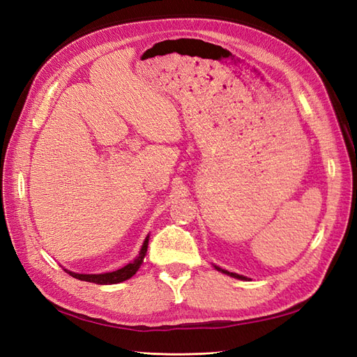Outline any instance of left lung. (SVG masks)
I'll list each match as a JSON object with an SVG mask.
<instances>
[{
  "label": "left lung",
  "mask_w": 357,
  "mask_h": 357,
  "mask_svg": "<svg viewBox=\"0 0 357 357\" xmlns=\"http://www.w3.org/2000/svg\"><path fill=\"white\" fill-rule=\"evenodd\" d=\"M218 272H220V273H224V275H228V276H231V278H236V279H240V281H248V278L246 276H243V275H238V273H233V272H228V271H225V268H220L219 266H213Z\"/></svg>",
  "instance_id": "obj_1"
}]
</instances>
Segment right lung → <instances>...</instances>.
Instances as JSON below:
<instances>
[{"label":"right lung","mask_w":357,"mask_h":357,"mask_svg":"<svg viewBox=\"0 0 357 357\" xmlns=\"http://www.w3.org/2000/svg\"><path fill=\"white\" fill-rule=\"evenodd\" d=\"M149 238L150 236L147 234V237L144 238V243L139 249L138 255L135 257L132 261H129L126 266H123L119 271L114 272H107V273H76L72 271H67L64 268V272L69 273L70 276L79 279V281H85V282H93V284H99V285H111V284H119L123 281H128L129 278H132L135 273L139 271V267L146 258L147 254V248H149Z\"/></svg>","instance_id":"add662e5"}]
</instances>
